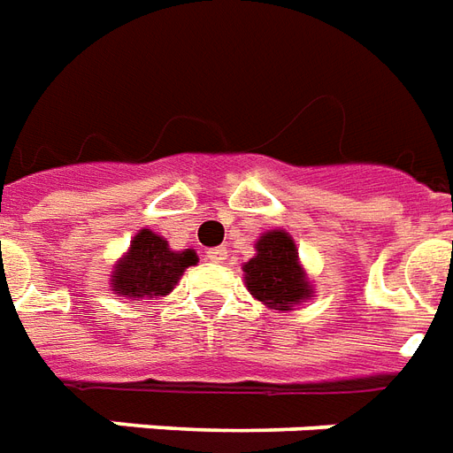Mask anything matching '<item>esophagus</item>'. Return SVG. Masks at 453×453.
I'll list each match as a JSON object with an SVG mask.
<instances>
[{
	"label": "esophagus",
	"instance_id": "34e87169",
	"mask_svg": "<svg viewBox=\"0 0 453 453\" xmlns=\"http://www.w3.org/2000/svg\"><path fill=\"white\" fill-rule=\"evenodd\" d=\"M206 259L213 261V264H223L227 259V250L226 247H213V250L206 252Z\"/></svg>",
	"mask_w": 453,
	"mask_h": 453
}]
</instances>
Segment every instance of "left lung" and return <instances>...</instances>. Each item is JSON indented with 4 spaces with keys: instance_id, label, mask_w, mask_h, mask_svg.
<instances>
[{
    "instance_id": "obj_1",
    "label": "left lung",
    "mask_w": 453,
    "mask_h": 453,
    "mask_svg": "<svg viewBox=\"0 0 453 453\" xmlns=\"http://www.w3.org/2000/svg\"><path fill=\"white\" fill-rule=\"evenodd\" d=\"M254 257L242 264L244 286L269 310L290 311L314 297L297 244L286 230H266L254 242Z\"/></svg>"
}]
</instances>
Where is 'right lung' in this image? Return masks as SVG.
Returning <instances> with one entry per match:
<instances>
[{"instance_id": "1", "label": "right lung", "mask_w": 453, "mask_h": 453, "mask_svg": "<svg viewBox=\"0 0 453 453\" xmlns=\"http://www.w3.org/2000/svg\"><path fill=\"white\" fill-rule=\"evenodd\" d=\"M196 252H175L165 237L143 227L132 237L129 250L117 259L110 276V290L127 300H150L173 293L189 266H196Z\"/></svg>"}]
</instances>
